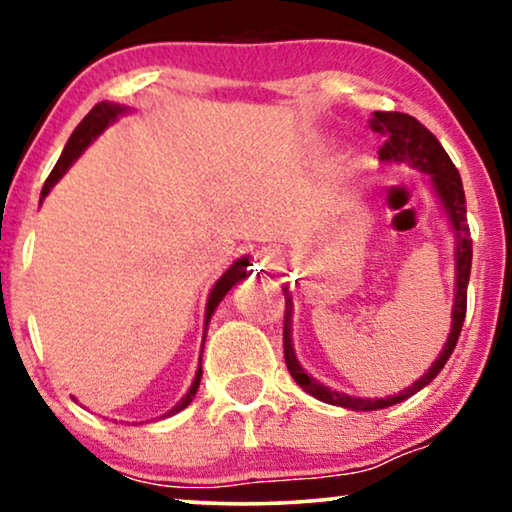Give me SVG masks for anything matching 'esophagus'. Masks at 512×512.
<instances>
[{
	"label": "esophagus",
	"instance_id": "1",
	"mask_svg": "<svg viewBox=\"0 0 512 512\" xmlns=\"http://www.w3.org/2000/svg\"><path fill=\"white\" fill-rule=\"evenodd\" d=\"M258 263H261L265 270H270L272 265H275V261H272V254H268V251H261V254H258Z\"/></svg>",
	"mask_w": 512,
	"mask_h": 512
}]
</instances>
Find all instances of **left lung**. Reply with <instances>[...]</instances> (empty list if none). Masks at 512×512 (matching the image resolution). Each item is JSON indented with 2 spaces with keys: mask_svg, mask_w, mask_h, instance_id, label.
Wrapping results in <instances>:
<instances>
[{
  "mask_svg": "<svg viewBox=\"0 0 512 512\" xmlns=\"http://www.w3.org/2000/svg\"><path fill=\"white\" fill-rule=\"evenodd\" d=\"M370 128L380 135L387 137V142L380 149V160L384 165H408L412 170H419L429 174L431 188L440 200V205L445 209L447 223H450L454 233V305H452V328L447 335V342L443 352L438 354V359L431 363V368L419 377L417 382H412V387L403 389L401 394L387 396V398H356L342 391H335L319 380L307 375V370L300 366L296 349H293V298L289 289H284L286 296V310H284V359L286 368L293 380L303 387L307 394L317 398V401L338 405V408L347 410H382L389 405H396L405 401V398L415 396L419 389H424L426 384L433 382L443 366L450 359L454 347H457L461 326H464L466 317V289H468V277H471V261H473V242H471V230L466 223V195L464 184H461L459 170L447 156L443 146L429 130L424 128L417 118L408 114H398V111H375Z\"/></svg>",
  "mask_w": 512,
  "mask_h": 512,
  "instance_id": "left-lung-1",
  "label": "left lung"
}]
</instances>
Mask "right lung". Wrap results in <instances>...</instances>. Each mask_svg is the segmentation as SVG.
Returning <instances> with one entry per match:
<instances>
[{
	"label": "right lung",
	"instance_id": "obj_1",
	"mask_svg": "<svg viewBox=\"0 0 512 512\" xmlns=\"http://www.w3.org/2000/svg\"><path fill=\"white\" fill-rule=\"evenodd\" d=\"M128 107H125V104H116V102H100V104H95L93 109H90V114L83 118V121L76 125V130L72 132V137L67 139V144H65V149H62V156H60V160L58 163H55V167H53V172L48 174V179H46V184H44V188H41V200L39 202H44V198L48 193H51V188L58 184V181L62 179V174H65L69 167H72L76 160H79V156L83 151L88 149L90 144L95 142L97 137L102 135L104 130L109 128L111 123H116L118 121V116H123V114H128ZM247 265H249V258L247 256H242V258H237V261L230 265V268L223 272V275L216 279V284L212 286V291H209V298H207V307H205V331H207V326H209V319H212V314L216 312V307H219V303L223 298H226V293L233 289V286L240 282V279H244L247 277ZM202 361V359H200ZM200 377H202V366L198 368V373H195V380H193V384H191V389L186 391V396L181 398V401L174 405L172 410H167L163 417H172V415H177L179 410H184L186 405H191V401L195 398V394H198V387H200Z\"/></svg>",
	"mask_w": 512,
	"mask_h": 512
}]
</instances>
